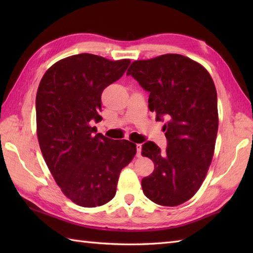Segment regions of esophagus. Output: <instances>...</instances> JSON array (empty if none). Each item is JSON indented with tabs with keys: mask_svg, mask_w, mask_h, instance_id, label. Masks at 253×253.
Wrapping results in <instances>:
<instances>
[{
	"mask_svg": "<svg viewBox=\"0 0 253 253\" xmlns=\"http://www.w3.org/2000/svg\"><path fill=\"white\" fill-rule=\"evenodd\" d=\"M136 148H137V157H140V155H141V144L137 143Z\"/></svg>",
	"mask_w": 253,
	"mask_h": 253,
	"instance_id": "obj_1",
	"label": "esophagus"
}]
</instances>
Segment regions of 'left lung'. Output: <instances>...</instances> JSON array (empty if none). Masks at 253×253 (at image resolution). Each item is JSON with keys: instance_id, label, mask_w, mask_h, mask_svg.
I'll use <instances>...</instances> for the list:
<instances>
[{"instance_id": "1", "label": "left lung", "mask_w": 253, "mask_h": 253, "mask_svg": "<svg viewBox=\"0 0 253 253\" xmlns=\"http://www.w3.org/2000/svg\"><path fill=\"white\" fill-rule=\"evenodd\" d=\"M127 75L150 93L148 106L157 121H165V151L152 141L142 146L143 157L154 163L153 173L141 180L143 193L160 206H179L195 196L212 162L218 129L213 79L180 54L135 61Z\"/></svg>"}]
</instances>
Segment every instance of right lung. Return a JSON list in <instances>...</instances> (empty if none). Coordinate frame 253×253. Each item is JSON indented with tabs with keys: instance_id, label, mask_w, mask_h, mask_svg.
I'll return each mask as SVG.
<instances>
[{
	"instance_id": "1",
	"label": "right lung",
	"mask_w": 253,
	"mask_h": 253,
	"mask_svg": "<svg viewBox=\"0 0 253 253\" xmlns=\"http://www.w3.org/2000/svg\"><path fill=\"white\" fill-rule=\"evenodd\" d=\"M129 64L89 53L73 55L47 69L38 88L37 136L42 155L64 195L80 207L111 201L121 170L137 152L135 143L94 135L96 128L91 126L102 120L103 90Z\"/></svg>"
}]
</instances>
